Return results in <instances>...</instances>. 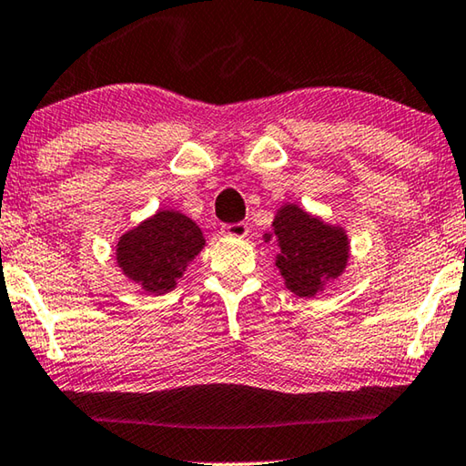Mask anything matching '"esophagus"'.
<instances>
[{
    "label": "esophagus",
    "mask_w": 466,
    "mask_h": 466,
    "mask_svg": "<svg viewBox=\"0 0 466 466\" xmlns=\"http://www.w3.org/2000/svg\"><path fill=\"white\" fill-rule=\"evenodd\" d=\"M221 234L232 236V238H245L248 234V226L245 221H238V224H224L221 226Z\"/></svg>",
    "instance_id": "obj_1"
}]
</instances>
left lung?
<instances>
[{
  "mask_svg": "<svg viewBox=\"0 0 466 466\" xmlns=\"http://www.w3.org/2000/svg\"><path fill=\"white\" fill-rule=\"evenodd\" d=\"M263 240L276 242V268L297 297L320 293L326 282L343 274L350 259L343 228L326 224L299 205H282L276 211L272 232L263 234Z\"/></svg>",
  "mask_w": 466,
  "mask_h": 466,
  "instance_id": "8db88e82",
  "label": "left lung"
}]
</instances>
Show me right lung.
<instances>
[{"instance_id": "right-lung-1", "label": "right lung", "mask_w": 466, "mask_h": 466, "mask_svg": "<svg viewBox=\"0 0 466 466\" xmlns=\"http://www.w3.org/2000/svg\"><path fill=\"white\" fill-rule=\"evenodd\" d=\"M205 247V236L179 211H157L116 242V266L148 295L176 289L186 266Z\"/></svg>"}]
</instances>
